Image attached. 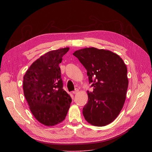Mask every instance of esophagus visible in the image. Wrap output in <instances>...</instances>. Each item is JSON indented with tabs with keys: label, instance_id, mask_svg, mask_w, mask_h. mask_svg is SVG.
Instances as JSON below:
<instances>
[{
	"label": "esophagus",
	"instance_id": "34e87169",
	"mask_svg": "<svg viewBox=\"0 0 152 152\" xmlns=\"http://www.w3.org/2000/svg\"><path fill=\"white\" fill-rule=\"evenodd\" d=\"M78 91H79V90H77V89H76L75 91H73L72 93H73V94H77V93H78Z\"/></svg>",
	"mask_w": 152,
	"mask_h": 152
}]
</instances>
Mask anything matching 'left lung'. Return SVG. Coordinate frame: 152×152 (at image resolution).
Wrapping results in <instances>:
<instances>
[{
    "instance_id": "obj_1",
    "label": "left lung",
    "mask_w": 152,
    "mask_h": 152,
    "mask_svg": "<svg viewBox=\"0 0 152 152\" xmlns=\"http://www.w3.org/2000/svg\"><path fill=\"white\" fill-rule=\"evenodd\" d=\"M73 55L87 70L93 91L88 93V103L83 108L85 119L96 126L112 123L123 107L129 80L127 67L116 53L107 50L87 48Z\"/></svg>"
}]
</instances>
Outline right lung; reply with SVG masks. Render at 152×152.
I'll use <instances>...</instances> for the list:
<instances>
[{"label": "right lung", "mask_w": 152, "mask_h": 152, "mask_svg": "<svg viewBox=\"0 0 152 152\" xmlns=\"http://www.w3.org/2000/svg\"><path fill=\"white\" fill-rule=\"evenodd\" d=\"M69 48L50 51L34 62L23 77V92L35 118L47 126L66 118L72 98L62 88L59 64Z\"/></svg>", "instance_id": "add662e5"}]
</instances>
